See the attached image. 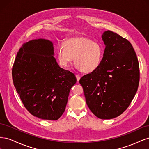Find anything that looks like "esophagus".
<instances>
[{
	"instance_id": "obj_1",
	"label": "esophagus",
	"mask_w": 149,
	"mask_h": 149,
	"mask_svg": "<svg viewBox=\"0 0 149 149\" xmlns=\"http://www.w3.org/2000/svg\"><path fill=\"white\" fill-rule=\"evenodd\" d=\"M76 79H77V81L78 82L81 78V76L79 74H76Z\"/></svg>"
}]
</instances>
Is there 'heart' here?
Instances as JSON below:
<instances>
[{
  "label": "heart",
  "instance_id": "obj_1",
  "mask_svg": "<svg viewBox=\"0 0 149 149\" xmlns=\"http://www.w3.org/2000/svg\"><path fill=\"white\" fill-rule=\"evenodd\" d=\"M104 48L97 42L84 36L71 37L66 40L64 44L60 43L56 55L61 66H68L73 60L78 69L86 73L95 71L101 65Z\"/></svg>",
  "mask_w": 149,
  "mask_h": 149
}]
</instances>
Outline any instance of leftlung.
Masks as SVG:
<instances>
[{"mask_svg": "<svg viewBox=\"0 0 149 149\" xmlns=\"http://www.w3.org/2000/svg\"><path fill=\"white\" fill-rule=\"evenodd\" d=\"M106 46L101 65L83 76L79 83L86 102L98 118L111 119L127 109L137 91L139 65L127 39L107 30L102 35Z\"/></svg>", "mask_w": 149, "mask_h": 149, "instance_id": "8db88e82", "label": "left lung"}]
</instances>
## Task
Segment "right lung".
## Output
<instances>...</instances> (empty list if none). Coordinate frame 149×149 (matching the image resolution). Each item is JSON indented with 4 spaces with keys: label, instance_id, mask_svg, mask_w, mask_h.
Returning <instances> with one entry per match:
<instances>
[{
    "label": "right lung",
    "instance_id": "1",
    "mask_svg": "<svg viewBox=\"0 0 149 149\" xmlns=\"http://www.w3.org/2000/svg\"><path fill=\"white\" fill-rule=\"evenodd\" d=\"M53 44L36 39L22 45L12 68L16 91L30 114L56 120L63 114L75 75L58 65Z\"/></svg>",
    "mask_w": 149,
    "mask_h": 149
}]
</instances>
